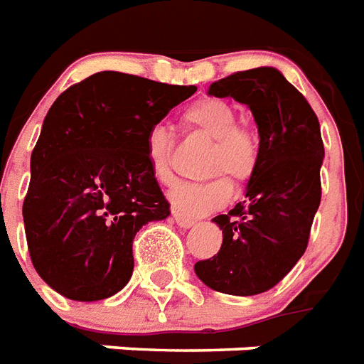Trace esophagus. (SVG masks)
Returning <instances> with one entry per match:
<instances>
[{"label": "esophagus", "mask_w": 364, "mask_h": 364, "mask_svg": "<svg viewBox=\"0 0 364 364\" xmlns=\"http://www.w3.org/2000/svg\"><path fill=\"white\" fill-rule=\"evenodd\" d=\"M174 220H176V224H178L180 228H190V226H193V224H196V220H193V218L184 217V215H180V213H174Z\"/></svg>", "instance_id": "1"}]
</instances>
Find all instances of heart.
<instances>
[{"label":"heart","instance_id":"heart-1","mask_svg":"<svg viewBox=\"0 0 364 364\" xmlns=\"http://www.w3.org/2000/svg\"><path fill=\"white\" fill-rule=\"evenodd\" d=\"M236 119V107L220 97L196 101L180 114L186 130L211 140L205 171L224 172L237 184H245L259 165V136L247 122ZM172 151L174 138L166 128L155 127L147 132L146 159L151 176L159 184L172 182ZM228 177L215 174L198 182H178L168 193L172 209L186 217L217 211L232 196V182Z\"/></svg>","mask_w":364,"mask_h":364}]
</instances>
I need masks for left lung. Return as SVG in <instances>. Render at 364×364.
Instances as JSON below:
<instances>
[{"instance_id": "obj_1", "label": "left lung", "mask_w": 364, "mask_h": 364, "mask_svg": "<svg viewBox=\"0 0 364 364\" xmlns=\"http://www.w3.org/2000/svg\"><path fill=\"white\" fill-rule=\"evenodd\" d=\"M209 94L245 103L261 140L245 199L213 218L223 245L196 263V274L220 294L257 296L274 288L307 250L322 193L321 124L301 92L272 67L220 78Z\"/></svg>"}]
</instances>
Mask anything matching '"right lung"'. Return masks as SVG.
<instances>
[{
	"label": "right lung",
	"instance_id": "add662e5",
	"mask_svg": "<svg viewBox=\"0 0 364 364\" xmlns=\"http://www.w3.org/2000/svg\"><path fill=\"white\" fill-rule=\"evenodd\" d=\"M196 90L103 70L51 105L23 217L32 264L61 296L100 301L128 284L136 232L171 215L147 165L146 136Z\"/></svg>",
	"mask_w": 364,
	"mask_h": 364
}]
</instances>
